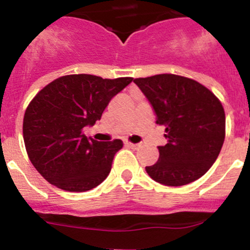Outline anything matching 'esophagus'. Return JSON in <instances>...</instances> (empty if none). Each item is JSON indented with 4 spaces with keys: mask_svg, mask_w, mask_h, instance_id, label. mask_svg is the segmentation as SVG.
I'll return each instance as SVG.
<instances>
[{
    "mask_svg": "<svg viewBox=\"0 0 250 250\" xmlns=\"http://www.w3.org/2000/svg\"><path fill=\"white\" fill-rule=\"evenodd\" d=\"M125 145H126V146H129V147H131V149H139V147L141 146V144H132V143H125Z\"/></svg>",
    "mask_w": 250,
    "mask_h": 250,
    "instance_id": "esophagus-1",
    "label": "esophagus"
}]
</instances>
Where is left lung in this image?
Masks as SVG:
<instances>
[{
    "label": "left lung",
    "mask_w": 250,
    "mask_h": 250,
    "mask_svg": "<svg viewBox=\"0 0 250 250\" xmlns=\"http://www.w3.org/2000/svg\"><path fill=\"white\" fill-rule=\"evenodd\" d=\"M134 83L164 125L167 144L158 146L159 160L145 170L167 187L195 182L210 169L225 138V114L215 95L198 81L173 74L139 77Z\"/></svg>",
    "instance_id": "8db88e82"
}]
</instances>
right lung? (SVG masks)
Returning <instances> with one entry per match:
<instances>
[{"instance_id": "obj_1", "label": "right lung", "mask_w": 250, "mask_h": 250, "mask_svg": "<svg viewBox=\"0 0 250 250\" xmlns=\"http://www.w3.org/2000/svg\"><path fill=\"white\" fill-rule=\"evenodd\" d=\"M132 77L61 76L32 99L23 116V140L31 163L50 184L66 191H87L109 175L123 141H96L85 126L101 119L115 95Z\"/></svg>"}]
</instances>
